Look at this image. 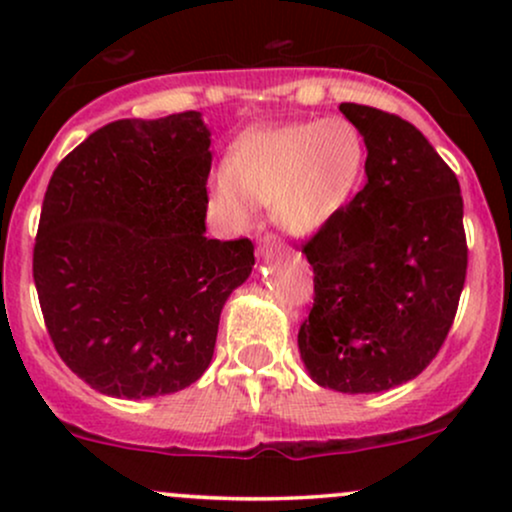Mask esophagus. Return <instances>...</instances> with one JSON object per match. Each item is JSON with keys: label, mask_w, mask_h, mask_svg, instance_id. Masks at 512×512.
<instances>
[{"label": "esophagus", "mask_w": 512, "mask_h": 512, "mask_svg": "<svg viewBox=\"0 0 512 512\" xmlns=\"http://www.w3.org/2000/svg\"><path fill=\"white\" fill-rule=\"evenodd\" d=\"M276 250H281V243H279V240H276L274 236H264V238L260 240V245H257V252H260L262 257H269V255H272V252H276Z\"/></svg>", "instance_id": "obj_1"}]
</instances>
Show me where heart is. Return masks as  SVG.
<instances>
[{"label": "heart", "mask_w": 512, "mask_h": 512, "mask_svg": "<svg viewBox=\"0 0 512 512\" xmlns=\"http://www.w3.org/2000/svg\"><path fill=\"white\" fill-rule=\"evenodd\" d=\"M363 168L366 144L344 117L257 127L231 146L223 173L209 182V209L223 226L243 228L255 204H267L276 226L305 236L351 202Z\"/></svg>", "instance_id": "1"}]
</instances>
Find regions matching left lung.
<instances>
[{
    "label": "left lung",
    "instance_id": "obj_1",
    "mask_svg": "<svg viewBox=\"0 0 512 512\" xmlns=\"http://www.w3.org/2000/svg\"><path fill=\"white\" fill-rule=\"evenodd\" d=\"M366 144V185L303 245L315 303L298 332L320 387L370 395L409 383L438 354L467 274L455 173L411 122L342 103Z\"/></svg>",
    "mask_w": 512,
    "mask_h": 512
}]
</instances>
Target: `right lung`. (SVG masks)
Returning <instances> with one entry per match:
<instances>
[{
  "label": "right lung",
  "instance_id": "add662e5",
  "mask_svg": "<svg viewBox=\"0 0 512 512\" xmlns=\"http://www.w3.org/2000/svg\"><path fill=\"white\" fill-rule=\"evenodd\" d=\"M202 113L117 120L52 173L33 279L57 354L101 395L185 390L214 356L221 310L248 281V238H207Z\"/></svg>",
  "mask_w": 512,
  "mask_h": 512
}]
</instances>
